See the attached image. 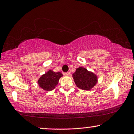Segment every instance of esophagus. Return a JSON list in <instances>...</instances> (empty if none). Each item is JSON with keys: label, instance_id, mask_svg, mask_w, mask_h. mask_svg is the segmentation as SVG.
I'll return each mask as SVG.
<instances>
[{"label": "esophagus", "instance_id": "obj_1", "mask_svg": "<svg viewBox=\"0 0 134 134\" xmlns=\"http://www.w3.org/2000/svg\"><path fill=\"white\" fill-rule=\"evenodd\" d=\"M65 74L66 76H69L71 75V72H65Z\"/></svg>", "mask_w": 134, "mask_h": 134}]
</instances>
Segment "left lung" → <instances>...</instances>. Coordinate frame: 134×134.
<instances>
[{"label":"left lung","mask_w":134,"mask_h":134,"mask_svg":"<svg viewBox=\"0 0 134 134\" xmlns=\"http://www.w3.org/2000/svg\"><path fill=\"white\" fill-rule=\"evenodd\" d=\"M72 77L79 88L87 91L92 89L98 80L97 75L82 66L76 68V71L72 74Z\"/></svg>","instance_id":"8db88e82"}]
</instances>
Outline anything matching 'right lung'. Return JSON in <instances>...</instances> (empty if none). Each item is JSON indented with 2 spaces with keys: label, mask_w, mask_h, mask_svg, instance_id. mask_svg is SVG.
I'll return each mask as SVG.
<instances>
[{
  "label": "right lung",
  "mask_w": 134,
  "mask_h": 134,
  "mask_svg": "<svg viewBox=\"0 0 134 134\" xmlns=\"http://www.w3.org/2000/svg\"><path fill=\"white\" fill-rule=\"evenodd\" d=\"M63 76L60 72H55L52 70H49L45 74L42 75L38 80L40 87L45 91H52L54 90Z\"/></svg>",
  "instance_id": "right-lung-1"
}]
</instances>
